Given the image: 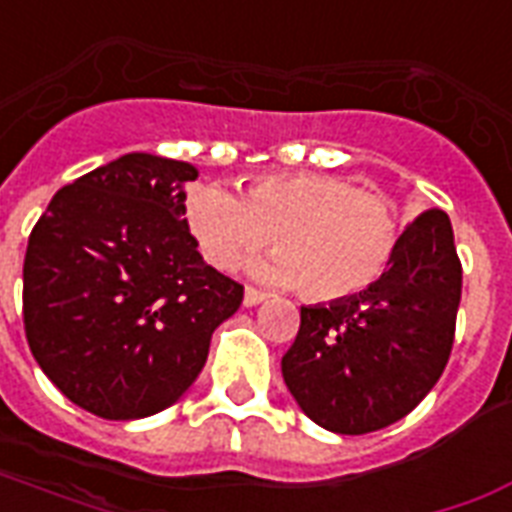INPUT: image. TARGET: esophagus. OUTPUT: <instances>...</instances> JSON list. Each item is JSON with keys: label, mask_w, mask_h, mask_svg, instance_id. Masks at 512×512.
Listing matches in <instances>:
<instances>
[{"label": "esophagus", "mask_w": 512, "mask_h": 512, "mask_svg": "<svg viewBox=\"0 0 512 512\" xmlns=\"http://www.w3.org/2000/svg\"><path fill=\"white\" fill-rule=\"evenodd\" d=\"M264 299H267V293H264V291H256V288H245V299H243L245 307H256V304H261Z\"/></svg>", "instance_id": "34e87169"}]
</instances>
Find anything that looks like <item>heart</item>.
Returning a JSON list of instances; mask_svg holds the SVG:
<instances>
[{
    "label": "heart",
    "instance_id": "heart-1",
    "mask_svg": "<svg viewBox=\"0 0 512 512\" xmlns=\"http://www.w3.org/2000/svg\"><path fill=\"white\" fill-rule=\"evenodd\" d=\"M184 219L202 256L224 272L267 248L272 237L277 253L259 275L299 285L318 301L374 288L400 245L398 208L387 194L320 173L253 178L243 200L221 186H197L186 197Z\"/></svg>",
    "mask_w": 512,
    "mask_h": 512
}]
</instances>
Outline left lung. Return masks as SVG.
<instances>
[{
    "label": "left lung",
    "instance_id": "left-lung-1",
    "mask_svg": "<svg viewBox=\"0 0 512 512\" xmlns=\"http://www.w3.org/2000/svg\"><path fill=\"white\" fill-rule=\"evenodd\" d=\"M462 264L449 216L419 213L387 275L350 299L301 307L283 379L315 425L366 435L422 403L449 363Z\"/></svg>",
    "mask_w": 512,
    "mask_h": 512
}]
</instances>
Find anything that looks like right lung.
Listing matches in <instances>:
<instances>
[{
	"mask_svg": "<svg viewBox=\"0 0 512 512\" xmlns=\"http://www.w3.org/2000/svg\"><path fill=\"white\" fill-rule=\"evenodd\" d=\"M189 162L133 152L55 192L23 261V326L58 390L101 419L184 395L243 285L202 261L184 219Z\"/></svg>",
	"mask_w": 512,
	"mask_h": 512,
	"instance_id": "obj_1",
	"label": "right lung"
}]
</instances>
